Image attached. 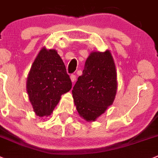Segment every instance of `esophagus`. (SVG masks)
Instances as JSON below:
<instances>
[{"instance_id": "34e87169", "label": "esophagus", "mask_w": 158, "mask_h": 158, "mask_svg": "<svg viewBox=\"0 0 158 158\" xmlns=\"http://www.w3.org/2000/svg\"><path fill=\"white\" fill-rule=\"evenodd\" d=\"M70 79H71V81L73 83V82H75V81H76L77 76L74 74H71L70 75Z\"/></svg>"}]
</instances>
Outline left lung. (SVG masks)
<instances>
[{
	"mask_svg": "<svg viewBox=\"0 0 158 158\" xmlns=\"http://www.w3.org/2000/svg\"><path fill=\"white\" fill-rule=\"evenodd\" d=\"M116 91V70L110 51L91 52L72 90L80 116L88 122L95 121L112 105Z\"/></svg>",
	"mask_w": 158,
	"mask_h": 158,
	"instance_id": "left-lung-1",
	"label": "left lung"
}]
</instances>
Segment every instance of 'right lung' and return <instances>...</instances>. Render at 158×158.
<instances>
[{"label": "right lung", "mask_w": 158, "mask_h": 158, "mask_svg": "<svg viewBox=\"0 0 158 158\" xmlns=\"http://www.w3.org/2000/svg\"><path fill=\"white\" fill-rule=\"evenodd\" d=\"M65 65L55 49L43 47L31 65L26 82L27 93L35 115H51L61 95L71 89Z\"/></svg>", "instance_id": "1"}]
</instances>
